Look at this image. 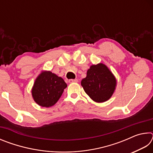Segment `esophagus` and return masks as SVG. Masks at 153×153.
Wrapping results in <instances>:
<instances>
[{"mask_svg": "<svg viewBox=\"0 0 153 153\" xmlns=\"http://www.w3.org/2000/svg\"><path fill=\"white\" fill-rule=\"evenodd\" d=\"M77 82H78V80H77V79H69V83H77Z\"/></svg>", "mask_w": 153, "mask_h": 153, "instance_id": "1", "label": "esophagus"}]
</instances>
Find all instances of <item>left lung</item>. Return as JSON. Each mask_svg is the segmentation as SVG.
Returning a JSON list of instances; mask_svg holds the SVG:
<instances>
[{
  "label": "left lung",
  "mask_w": 153,
  "mask_h": 153,
  "mask_svg": "<svg viewBox=\"0 0 153 153\" xmlns=\"http://www.w3.org/2000/svg\"><path fill=\"white\" fill-rule=\"evenodd\" d=\"M117 81L108 67L102 63L93 65L81 82L85 92L97 102H103L112 97Z\"/></svg>",
  "instance_id": "obj_1"
}]
</instances>
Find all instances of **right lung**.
Segmentation results:
<instances>
[{
  "label": "right lung",
  "instance_id": "obj_1",
  "mask_svg": "<svg viewBox=\"0 0 153 153\" xmlns=\"http://www.w3.org/2000/svg\"><path fill=\"white\" fill-rule=\"evenodd\" d=\"M67 85L63 79L50 71H42L36 79L32 97L38 105L50 107L58 101Z\"/></svg>",
  "mask_w": 153,
  "mask_h": 153
}]
</instances>
